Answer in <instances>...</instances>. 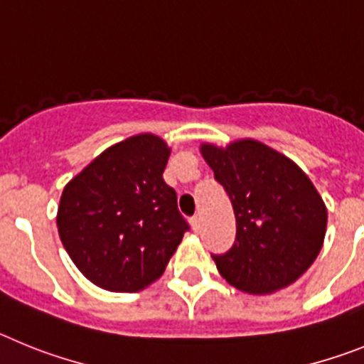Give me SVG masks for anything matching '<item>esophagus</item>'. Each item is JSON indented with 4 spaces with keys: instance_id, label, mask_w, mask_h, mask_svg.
I'll return each instance as SVG.
<instances>
[{
    "instance_id": "34e87169",
    "label": "esophagus",
    "mask_w": 364,
    "mask_h": 364,
    "mask_svg": "<svg viewBox=\"0 0 364 364\" xmlns=\"http://www.w3.org/2000/svg\"><path fill=\"white\" fill-rule=\"evenodd\" d=\"M191 228L193 231L200 230V217H191Z\"/></svg>"
}]
</instances>
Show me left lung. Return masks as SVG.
<instances>
[{
    "instance_id": "1",
    "label": "left lung",
    "mask_w": 364,
    "mask_h": 364,
    "mask_svg": "<svg viewBox=\"0 0 364 364\" xmlns=\"http://www.w3.org/2000/svg\"><path fill=\"white\" fill-rule=\"evenodd\" d=\"M202 156L230 197L237 220L233 246L211 253L220 275L246 294H272L297 281L323 247L326 208L304 173L255 140Z\"/></svg>"
}]
</instances>
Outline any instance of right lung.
Here are the masks:
<instances>
[{
    "mask_svg": "<svg viewBox=\"0 0 364 364\" xmlns=\"http://www.w3.org/2000/svg\"><path fill=\"white\" fill-rule=\"evenodd\" d=\"M169 149L154 134L109 147L62 193L58 233L96 286L138 291L166 269L189 224L162 178Z\"/></svg>",
    "mask_w": 364,
    "mask_h": 364,
    "instance_id": "1",
    "label": "right lung"
}]
</instances>
